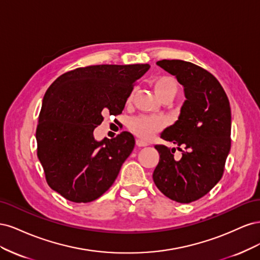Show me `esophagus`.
Instances as JSON below:
<instances>
[{
    "label": "esophagus",
    "mask_w": 260,
    "mask_h": 260,
    "mask_svg": "<svg viewBox=\"0 0 260 260\" xmlns=\"http://www.w3.org/2000/svg\"><path fill=\"white\" fill-rule=\"evenodd\" d=\"M136 143H137V145L140 146V147H143V146H147V145H148L147 142H145V141H143V140H140V139L137 140Z\"/></svg>",
    "instance_id": "1"
}]
</instances>
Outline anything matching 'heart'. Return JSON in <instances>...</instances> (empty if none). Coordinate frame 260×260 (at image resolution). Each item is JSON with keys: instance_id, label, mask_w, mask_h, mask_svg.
I'll return each instance as SVG.
<instances>
[{"instance_id": "obj_1", "label": "heart", "mask_w": 260, "mask_h": 260, "mask_svg": "<svg viewBox=\"0 0 260 260\" xmlns=\"http://www.w3.org/2000/svg\"><path fill=\"white\" fill-rule=\"evenodd\" d=\"M153 88L157 98L159 100L164 98L171 96L174 98L178 91V85L175 78L170 76H160L153 80ZM132 95L129 96V101ZM166 121L162 117L159 116H138L130 121L129 129L130 131L143 140H149L156 135L157 132L161 131Z\"/></svg>"}]
</instances>
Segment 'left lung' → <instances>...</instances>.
Here are the masks:
<instances>
[{
    "label": "left lung",
    "instance_id": "obj_1",
    "mask_svg": "<svg viewBox=\"0 0 260 260\" xmlns=\"http://www.w3.org/2000/svg\"><path fill=\"white\" fill-rule=\"evenodd\" d=\"M183 85L185 101L178 120L160 135L176 148L155 145L159 162L153 172L158 190L172 201L188 204L206 195L221 179L231 147V108L216 78L190 61L156 62Z\"/></svg>",
    "mask_w": 260,
    "mask_h": 260
}]
</instances>
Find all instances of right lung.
I'll return each mask as SVG.
<instances>
[{
  "label": "right lung",
  "mask_w": 260,
  "mask_h": 260,
  "mask_svg": "<svg viewBox=\"0 0 260 260\" xmlns=\"http://www.w3.org/2000/svg\"><path fill=\"white\" fill-rule=\"evenodd\" d=\"M148 64L95 65L59 76L46 90L36 131L38 158L52 190L74 203L95 201L113 185L135 147L130 132L96 141L104 115L122 113Z\"/></svg>",
  "instance_id": "add662e5"
}]
</instances>
